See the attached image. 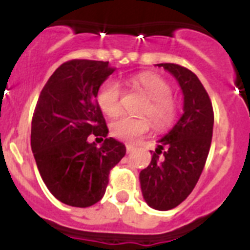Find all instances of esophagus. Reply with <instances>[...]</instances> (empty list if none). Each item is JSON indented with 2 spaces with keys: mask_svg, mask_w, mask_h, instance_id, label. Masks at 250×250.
Returning a JSON list of instances; mask_svg holds the SVG:
<instances>
[{
  "mask_svg": "<svg viewBox=\"0 0 250 250\" xmlns=\"http://www.w3.org/2000/svg\"><path fill=\"white\" fill-rule=\"evenodd\" d=\"M134 149H135V146H132V145H130V144L126 145V151L127 152H132V151H134Z\"/></svg>",
  "mask_w": 250,
  "mask_h": 250,
  "instance_id": "1",
  "label": "esophagus"
}]
</instances>
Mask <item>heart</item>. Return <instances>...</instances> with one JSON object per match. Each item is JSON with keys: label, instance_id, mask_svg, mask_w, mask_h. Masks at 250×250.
I'll list each match as a JSON object with an SVG mask.
<instances>
[{"label": "heart", "instance_id": "obj_1", "mask_svg": "<svg viewBox=\"0 0 250 250\" xmlns=\"http://www.w3.org/2000/svg\"><path fill=\"white\" fill-rule=\"evenodd\" d=\"M134 85L147 98L141 106V114H147L156 126H167L175 116V106L169 83L155 74H140L134 79ZM121 85L114 79L104 81L98 91V103L104 114L116 116L121 111ZM151 127L145 116H121L110 124L111 135L123 141H136Z\"/></svg>", "mask_w": 250, "mask_h": 250}]
</instances>
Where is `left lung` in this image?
Masks as SVG:
<instances>
[{
    "instance_id": "obj_1",
    "label": "left lung",
    "mask_w": 250,
    "mask_h": 250,
    "mask_svg": "<svg viewBox=\"0 0 250 250\" xmlns=\"http://www.w3.org/2000/svg\"><path fill=\"white\" fill-rule=\"evenodd\" d=\"M179 83L184 96L183 115L158 140L151 161L139 174L143 198L152 209L169 210L193 191L207 161L213 136L210 99L195 74L175 63H156ZM163 152L165 158L158 159Z\"/></svg>"
}]
</instances>
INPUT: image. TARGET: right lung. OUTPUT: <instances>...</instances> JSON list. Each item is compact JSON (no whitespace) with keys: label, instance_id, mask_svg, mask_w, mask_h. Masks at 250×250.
<instances>
[{"label":"right lung","instance_id":"right-lung-1","mask_svg":"<svg viewBox=\"0 0 250 250\" xmlns=\"http://www.w3.org/2000/svg\"><path fill=\"white\" fill-rule=\"evenodd\" d=\"M115 71L106 61L72 60L51 75L32 118L31 149L51 194L63 204L91 207L105 194L110 170L126 147L114 138L101 146L87 138H106L109 129L98 103L101 83Z\"/></svg>","mask_w":250,"mask_h":250}]
</instances>
